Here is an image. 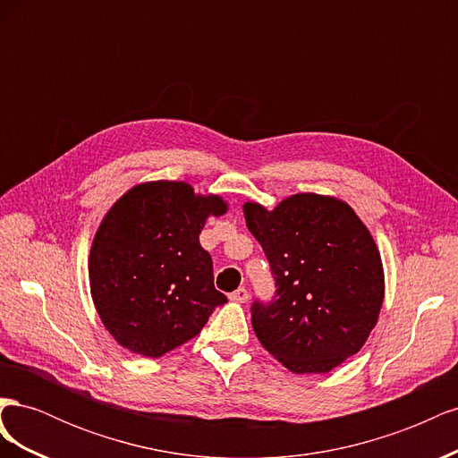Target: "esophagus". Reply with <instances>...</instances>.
Here are the masks:
<instances>
[{"label":"esophagus","instance_id":"obj_1","mask_svg":"<svg viewBox=\"0 0 458 458\" xmlns=\"http://www.w3.org/2000/svg\"><path fill=\"white\" fill-rule=\"evenodd\" d=\"M231 301H237V303H244L248 300V290L242 286V288H237L234 293L229 296Z\"/></svg>","mask_w":458,"mask_h":458}]
</instances>
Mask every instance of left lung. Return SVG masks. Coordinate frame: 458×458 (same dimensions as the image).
I'll list each match as a JSON object with an SVG mask.
<instances>
[{"label":"left lung","instance_id":"obj_1","mask_svg":"<svg viewBox=\"0 0 458 458\" xmlns=\"http://www.w3.org/2000/svg\"><path fill=\"white\" fill-rule=\"evenodd\" d=\"M242 210L276 284L271 303L252 306L259 344L290 372H330L378 323L386 283L370 231L348 202L317 192Z\"/></svg>","mask_w":458,"mask_h":458}]
</instances>
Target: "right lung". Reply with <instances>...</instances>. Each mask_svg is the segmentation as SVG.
<instances>
[{
  "instance_id": "obj_1",
  "label": "right lung",
  "mask_w": 458,
  "mask_h": 458,
  "mask_svg": "<svg viewBox=\"0 0 458 458\" xmlns=\"http://www.w3.org/2000/svg\"><path fill=\"white\" fill-rule=\"evenodd\" d=\"M227 210L219 195L165 179L135 185L110 206L88 271L95 310L122 348L162 357L195 338L227 301L199 241L206 219Z\"/></svg>"
}]
</instances>
